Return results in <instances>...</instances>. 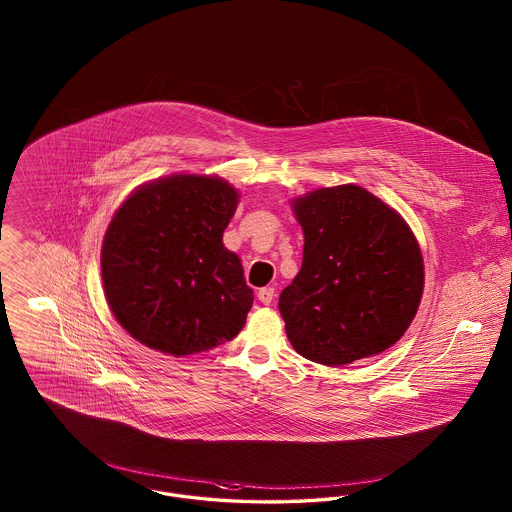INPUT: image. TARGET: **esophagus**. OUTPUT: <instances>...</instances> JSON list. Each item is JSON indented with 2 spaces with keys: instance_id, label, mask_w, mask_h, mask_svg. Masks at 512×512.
<instances>
[{
  "instance_id": "1",
  "label": "esophagus",
  "mask_w": 512,
  "mask_h": 512,
  "mask_svg": "<svg viewBox=\"0 0 512 512\" xmlns=\"http://www.w3.org/2000/svg\"><path fill=\"white\" fill-rule=\"evenodd\" d=\"M257 297H259V301H261L263 305H270L272 299H274V288H261V290L257 292Z\"/></svg>"
}]
</instances>
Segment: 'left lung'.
<instances>
[{
    "label": "left lung",
    "mask_w": 512,
    "mask_h": 512,
    "mask_svg": "<svg viewBox=\"0 0 512 512\" xmlns=\"http://www.w3.org/2000/svg\"><path fill=\"white\" fill-rule=\"evenodd\" d=\"M303 263L278 309L293 349L340 366L390 349L424 290L420 245L405 219L365 188L343 184L292 199Z\"/></svg>",
    "instance_id": "1"
}]
</instances>
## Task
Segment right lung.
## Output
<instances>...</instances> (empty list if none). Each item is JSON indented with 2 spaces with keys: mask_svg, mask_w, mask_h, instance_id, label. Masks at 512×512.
<instances>
[{
  "mask_svg": "<svg viewBox=\"0 0 512 512\" xmlns=\"http://www.w3.org/2000/svg\"><path fill=\"white\" fill-rule=\"evenodd\" d=\"M238 203L224 178L180 172L122 201L103 236L101 280L134 340L186 357L240 334L253 290L240 257L222 244Z\"/></svg>",
  "mask_w": 512,
  "mask_h": 512,
  "instance_id": "1",
  "label": "right lung"
}]
</instances>
